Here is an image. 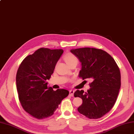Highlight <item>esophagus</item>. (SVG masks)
<instances>
[{"mask_svg": "<svg viewBox=\"0 0 134 134\" xmlns=\"http://www.w3.org/2000/svg\"><path fill=\"white\" fill-rule=\"evenodd\" d=\"M74 90H70L69 91V95L73 97V95H74Z\"/></svg>", "mask_w": 134, "mask_h": 134, "instance_id": "obj_1", "label": "esophagus"}]
</instances>
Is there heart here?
<instances>
[{"label": "heart", "mask_w": 134, "mask_h": 134, "mask_svg": "<svg viewBox=\"0 0 134 134\" xmlns=\"http://www.w3.org/2000/svg\"><path fill=\"white\" fill-rule=\"evenodd\" d=\"M63 59H64L65 61L67 63V65L69 66H71L73 64L77 65L78 63V58L74 55L71 53H68L66 54L63 56Z\"/></svg>", "instance_id": "obj_1"}]
</instances>
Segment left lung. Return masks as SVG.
<instances>
[{"label":"left lung","mask_w":134,"mask_h":134,"mask_svg":"<svg viewBox=\"0 0 134 134\" xmlns=\"http://www.w3.org/2000/svg\"><path fill=\"white\" fill-rule=\"evenodd\" d=\"M71 52L81 62L79 76L90 79L87 92L76 90L75 97L82 100L78 108L80 113L91 119H97L114 107L121 87V73L115 60L107 52L93 48L73 49Z\"/></svg>","instance_id":"1"}]
</instances>
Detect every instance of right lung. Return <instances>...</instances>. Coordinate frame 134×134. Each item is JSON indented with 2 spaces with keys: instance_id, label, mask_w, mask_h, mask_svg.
<instances>
[{
  "instance_id": "add662e5",
  "label": "right lung",
  "mask_w": 134,
  "mask_h": 134,
  "mask_svg": "<svg viewBox=\"0 0 134 134\" xmlns=\"http://www.w3.org/2000/svg\"><path fill=\"white\" fill-rule=\"evenodd\" d=\"M63 53L61 49L42 48L21 63L16 75V86L20 103L30 115L41 119L50 117L61 101L69 94L68 91L48 87L56 63Z\"/></svg>"
}]
</instances>
